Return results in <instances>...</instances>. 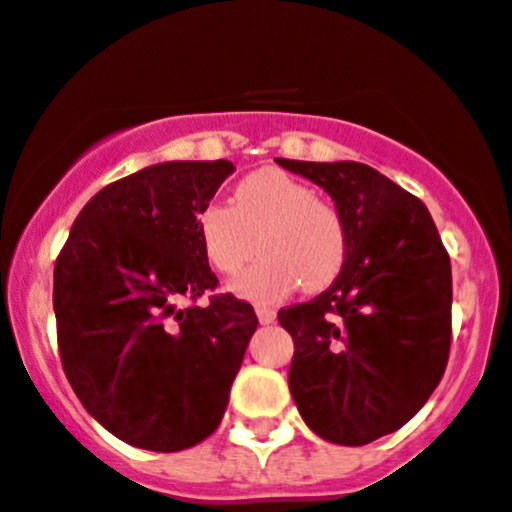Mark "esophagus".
<instances>
[{"instance_id": "obj_1", "label": "esophagus", "mask_w": 512, "mask_h": 512, "mask_svg": "<svg viewBox=\"0 0 512 512\" xmlns=\"http://www.w3.org/2000/svg\"><path fill=\"white\" fill-rule=\"evenodd\" d=\"M257 320L262 322V325H272V322H275V317H277V312L272 310V307H257Z\"/></svg>"}]
</instances>
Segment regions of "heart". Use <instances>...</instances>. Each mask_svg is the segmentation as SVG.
<instances>
[{
  "mask_svg": "<svg viewBox=\"0 0 512 512\" xmlns=\"http://www.w3.org/2000/svg\"><path fill=\"white\" fill-rule=\"evenodd\" d=\"M255 236L265 257L235 282L247 300L275 302L300 285L325 290L345 267L340 210L285 170L265 167L242 177L232 205L210 202L197 215L202 252L222 275H237L255 257Z\"/></svg>",
  "mask_w": 512,
  "mask_h": 512,
  "instance_id": "heart-1",
  "label": "heart"
}]
</instances>
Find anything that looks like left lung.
Here are the masks:
<instances>
[{"label": "left lung", "instance_id": "left-lung-1", "mask_svg": "<svg viewBox=\"0 0 512 512\" xmlns=\"http://www.w3.org/2000/svg\"><path fill=\"white\" fill-rule=\"evenodd\" d=\"M277 165L327 192L347 227V260L325 292L285 307L290 393L327 443L367 445L403 428L448 365L453 275L428 207L362 162Z\"/></svg>", "mask_w": 512, "mask_h": 512}]
</instances>
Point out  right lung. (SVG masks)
<instances>
[{
  "label": "right lung",
  "mask_w": 512,
  "mask_h": 512,
  "mask_svg": "<svg viewBox=\"0 0 512 512\" xmlns=\"http://www.w3.org/2000/svg\"><path fill=\"white\" fill-rule=\"evenodd\" d=\"M235 172L227 160L160 162L99 190L54 265L64 375L114 438L177 453L212 435L257 330L252 305L215 290L197 215Z\"/></svg>",
  "instance_id": "obj_1"
}]
</instances>
